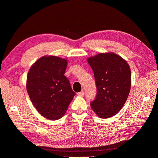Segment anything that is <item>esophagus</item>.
<instances>
[{
    "label": "esophagus",
    "mask_w": 158,
    "mask_h": 158,
    "mask_svg": "<svg viewBox=\"0 0 158 158\" xmlns=\"http://www.w3.org/2000/svg\"><path fill=\"white\" fill-rule=\"evenodd\" d=\"M85 95V93L83 91H81L80 92H78L77 93V96H83Z\"/></svg>",
    "instance_id": "esophagus-1"
}]
</instances>
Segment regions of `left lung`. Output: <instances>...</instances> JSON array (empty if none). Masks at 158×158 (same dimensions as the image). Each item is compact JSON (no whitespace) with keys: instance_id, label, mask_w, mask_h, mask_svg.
Masks as SVG:
<instances>
[{"instance_id":"1","label":"left lung","mask_w":158,"mask_h":158,"mask_svg":"<svg viewBox=\"0 0 158 158\" xmlns=\"http://www.w3.org/2000/svg\"><path fill=\"white\" fill-rule=\"evenodd\" d=\"M94 72L97 94L90 106L101 118L117 114L129 96L131 69L129 64L113 52L100 53L87 58Z\"/></svg>"}]
</instances>
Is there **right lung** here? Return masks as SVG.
Returning <instances> with one entry per match:
<instances>
[{
    "label": "right lung",
    "mask_w": 158,
    "mask_h": 158,
    "mask_svg": "<svg viewBox=\"0 0 158 158\" xmlns=\"http://www.w3.org/2000/svg\"><path fill=\"white\" fill-rule=\"evenodd\" d=\"M66 58L46 55L35 62L28 72L26 87L34 107L51 120L62 118L75 93L64 75Z\"/></svg>",
    "instance_id": "obj_1"
}]
</instances>
